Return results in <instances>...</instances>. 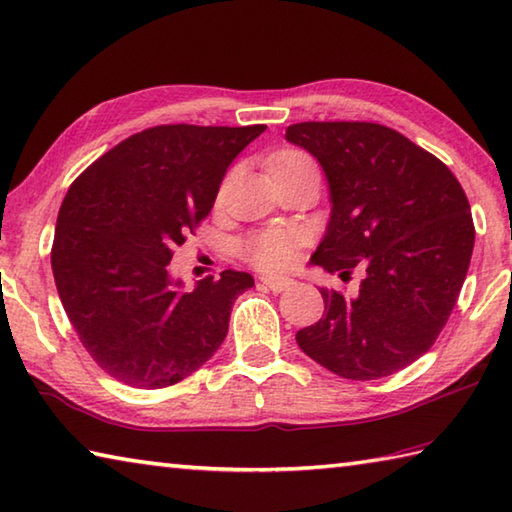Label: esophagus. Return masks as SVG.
I'll list each match as a JSON object with an SVG mask.
<instances>
[{"label":"esophagus","mask_w":512,"mask_h":512,"mask_svg":"<svg viewBox=\"0 0 512 512\" xmlns=\"http://www.w3.org/2000/svg\"><path fill=\"white\" fill-rule=\"evenodd\" d=\"M262 282L266 284V288H271L273 293L288 291V288L293 286V280H288V277H262Z\"/></svg>","instance_id":"34e87169"}]
</instances>
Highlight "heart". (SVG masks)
I'll return each instance as SVG.
<instances>
[{"instance_id":"heart-1","label":"heart","mask_w":512,"mask_h":512,"mask_svg":"<svg viewBox=\"0 0 512 512\" xmlns=\"http://www.w3.org/2000/svg\"><path fill=\"white\" fill-rule=\"evenodd\" d=\"M313 165V161L304 152L297 150H282L277 152L268 170L271 174L282 170H295V167ZM297 246H300V237L293 230L286 228H268L255 235L246 237L239 244V255L246 259L250 266H255L257 271L264 273H280L284 268L295 262Z\"/></svg>"}]
</instances>
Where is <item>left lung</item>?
<instances>
[{"instance_id":"left-lung-1","label":"left lung","mask_w":512,"mask_h":512,"mask_svg":"<svg viewBox=\"0 0 512 512\" xmlns=\"http://www.w3.org/2000/svg\"><path fill=\"white\" fill-rule=\"evenodd\" d=\"M286 138L327 172L331 221L311 262L358 295L322 288L324 318L295 333L306 356L349 380L412 365L439 338L466 280L475 224L448 165L378 123H297Z\"/></svg>"}]
</instances>
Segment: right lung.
<instances>
[{
  "instance_id": "1",
  "label": "right lung",
  "mask_w": 512,
  "mask_h": 512,
  "mask_svg": "<svg viewBox=\"0 0 512 512\" xmlns=\"http://www.w3.org/2000/svg\"><path fill=\"white\" fill-rule=\"evenodd\" d=\"M264 129L156 125L71 183L51 268L82 347L111 378L170 387L221 347L232 304L253 277L228 268L183 293L167 264L210 215L228 165Z\"/></svg>"
}]
</instances>
